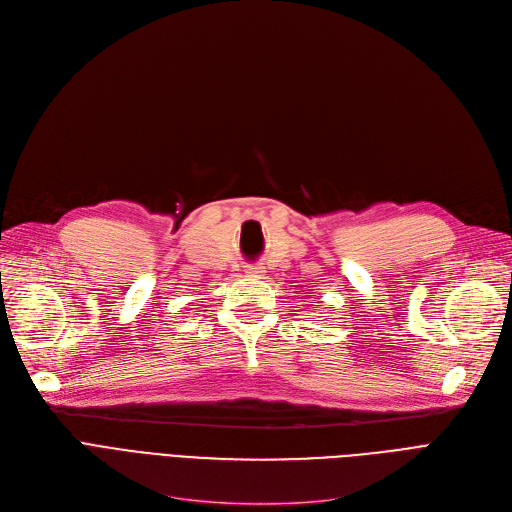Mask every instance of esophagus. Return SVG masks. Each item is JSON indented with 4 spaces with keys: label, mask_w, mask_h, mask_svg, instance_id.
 Listing matches in <instances>:
<instances>
[{
    "label": "esophagus",
    "mask_w": 512,
    "mask_h": 512,
    "mask_svg": "<svg viewBox=\"0 0 512 512\" xmlns=\"http://www.w3.org/2000/svg\"><path fill=\"white\" fill-rule=\"evenodd\" d=\"M265 274V270L261 265H251L249 270H247V276H251V278H261Z\"/></svg>",
    "instance_id": "1"
}]
</instances>
